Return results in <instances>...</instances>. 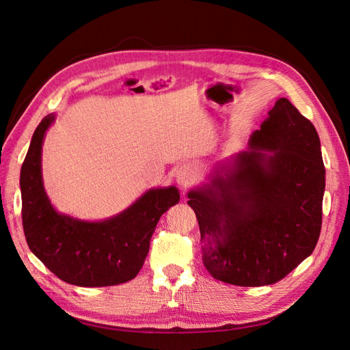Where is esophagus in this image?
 Here are the masks:
<instances>
[{
    "mask_svg": "<svg viewBox=\"0 0 350 350\" xmlns=\"http://www.w3.org/2000/svg\"><path fill=\"white\" fill-rule=\"evenodd\" d=\"M198 178V166L194 163H185L178 169L176 172V183L183 188L193 185Z\"/></svg>",
    "mask_w": 350,
    "mask_h": 350,
    "instance_id": "esophagus-1",
    "label": "esophagus"
}]
</instances>
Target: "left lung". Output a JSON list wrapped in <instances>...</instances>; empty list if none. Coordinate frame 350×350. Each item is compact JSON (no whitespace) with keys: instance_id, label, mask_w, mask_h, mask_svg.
Wrapping results in <instances>:
<instances>
[{"instance_id":"8db88e82","label":"left lung","mask_w":350,"mask_h":350,"mask_svg":"<svg viewBox=\"0 0 350 350\" xmlns=\"http://www.w3.org/2000/svg\"><path fill=\"white\" fill-rule=\"evenodd\" d=\"M324 188L315 126L280 98L248 149L188 193L211 276L237 286H266L288 276L319 242Z\"/></svg>"}]
</instances>
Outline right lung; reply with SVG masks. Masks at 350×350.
<instances>
[{
	"mask_svg": "<svg viewBox=\"0 0 350 350\" xmlns=\"http://www.w3.org/2000/svg\"><path fill=\"white\" fill-rule=\"evenodd\" d=\"M55 115L40 121L20 172L23 230L30 251L61 280L86 288L125 283L137 276L165 211L179 201L176 187L149 189L122 213L103 221L59 215L42 183L40 153Z\"/></svg>",
	"mask_w": 350,
	"mask_h": 350,
	"instance_id": "obj_1",
	"label": "right lung"
}]
</instances>
